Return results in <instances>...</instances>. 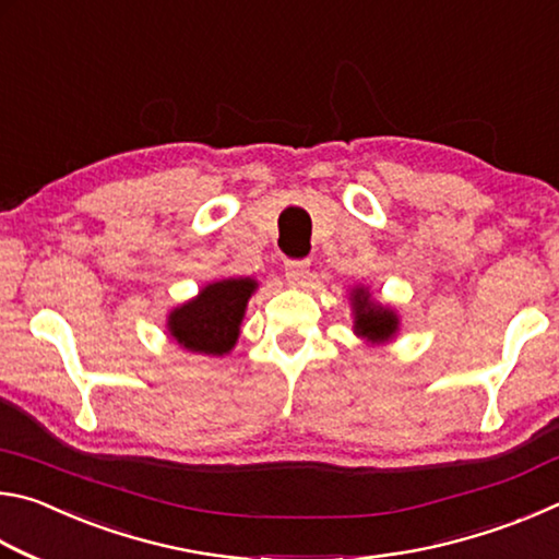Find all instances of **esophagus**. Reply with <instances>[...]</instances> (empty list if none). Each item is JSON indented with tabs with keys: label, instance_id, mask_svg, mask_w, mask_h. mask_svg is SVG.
Masks as SVG:
<instances>
[{
	"label": "esophagus",
	"instance_id": "34e87169",
	"mask_svg": "<svg viewBox=\"0 0 559 559\" xmlns=\"http://www.w3.org/2000/svg\"><path fill=\"white\" fill-rule=\"evenodd\" d=\"M286 278L290 286H306L308 271H310V261L308 259H286Z\"/></svg>",
	"mask_w": 559,
	"mask_h": 559
}]
</instances>
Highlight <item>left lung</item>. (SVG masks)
Returning a JSON list of instances; mask_svg holds the SVG:
<instances>
[{
    "mask_svg": "<svg viewBox=\"0 0 559 559\" xmlns=\"http://www.w3.org/2000/svg\"><path fill=\"white\" fill-rule=\"evenodd\" d=\"M355 330L357 335L372 340V343H384L394 335L396 316L392 310L374 306L370 296L359 288L355 290Z\"/></svg>",
    "mask_w": 559,
    "mask_h": 559,
    "instance_id": "obj_1",
    "label": "left lung"
}]
</instances>
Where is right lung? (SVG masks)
Masks as SVG:
<instances>
[{"instance_id": "add662e5", "label": "right lung", "mask_w": 559, "mask_h": 559, "mask_svg": "<svg viewBox=\"0 0 559 559\" xmlns=\"http://www.w3.org/2000/svg\"><path fill=\"white\" fill-rule=\"evenodd\" d=\"M257 281L229 278L206 286L194 300L169 316V335L179 345L204 355H224L239 337V325Z\"/></svg>"}]
</instances>
